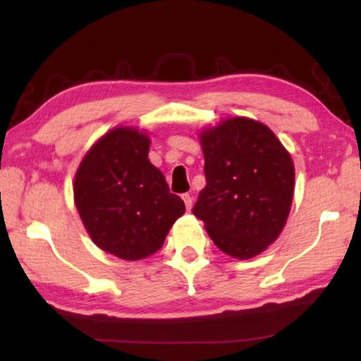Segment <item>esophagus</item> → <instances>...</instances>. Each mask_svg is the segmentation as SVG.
Masks as SVG:
<instances>
[{"mask_svg":"<svg viewBox=\"0 0 361 361\" xmlns=\"http://www.w3.org/2000/svg\"><path fill=\"white\" fill-rule=\"evenodd\" d=\"M181 199L185 200V205H186V210H191V207H192V195L191 194H183L181 195Z\"/></svg>","mask_w":361,"mask_h":361,"instance_id":"1","label":"esophagus"}]
</instances>
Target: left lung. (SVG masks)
<instances>
[{"mask_svg":"<svg viewBox=\"0 0 361 361\" xmlns=\"http://www.w3.org/2000/svg\"><path fill=\"white\" fill-rule=\"evenodd\" d=\"M207 185L192 213L226 255L248 259L271 245L295 191L290 152L258 121L231 118L200 133Z\"/></svg>","mask_w":361,"mask_h":361,"instance_id":"8db88e82","label":"left lung"}]
</instances>
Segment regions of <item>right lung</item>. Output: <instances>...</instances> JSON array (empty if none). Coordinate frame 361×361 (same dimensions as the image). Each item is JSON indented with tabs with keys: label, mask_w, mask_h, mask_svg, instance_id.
I'll use <instances>...</instances> for the list:
<instances>
[{
	"label": "right lung",
	"mask_w": 361,
	"mask_h": 361,
	"mask_svg": "<svg viewBox=\"0 0 361 361\" xmlns=\"http://www.w3.org/2000/svg\"><path fill=\"white\" fill-rule=\"evenodd\" d=\"M149 138L132 127L103 135L75 176V204L97 247L137 261L164 245L169 229L185 213L166 176L148 159Z\"/></svg>",
	"instance_id": "add662e5"
}]
</instances>
